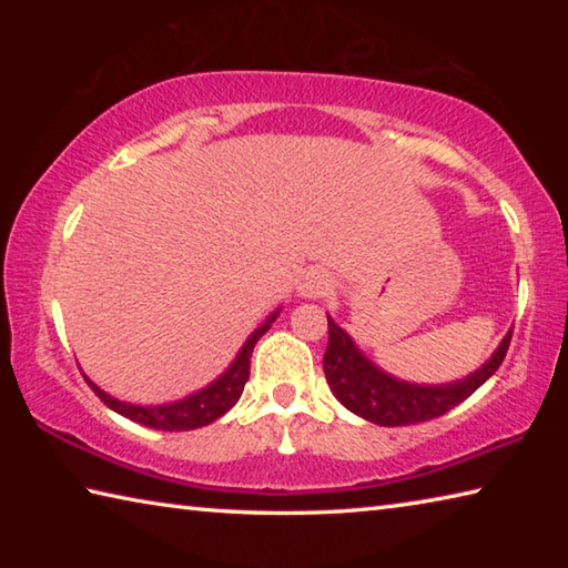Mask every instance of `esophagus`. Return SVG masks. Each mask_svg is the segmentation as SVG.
<instances>
[{"label":"esophagus","mask_w":568,"mask_h":568,"mask_svg":"<svg viewBox=\"0 0 568 568\" xmlns=\"http://www.w3.org/2000/svg\"><path fill=\"white\" fill-rule=\"evenodd\" d=\"M331 291V277L323 271H311L303 275L301 285H297V295L303 297H323Z\"/></svg>","instance_id":"obj_1"}]
</instances>
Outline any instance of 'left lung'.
Instances as JSON below:
<instances>
[{"mask_svg":"<svg viewBox=\"0 0 568 568\" xmlns=\"http://www.w3.org/2000/svg\"><path fill=\"white\" fill-rule=\"evenodd\" d=\"M508 343H511V333H506L491 361H486L464 381L446 383V386H416V383L383 373L355 348L351 335L328 318V348L323 355V371L333 396L355 416L376 426H410V423L444 416L484 386L504 363Z\"/></svg>","mask_w":568,"mask_h":568,"instance_id":"8db88e82","label":"left lung"}]
</instances>
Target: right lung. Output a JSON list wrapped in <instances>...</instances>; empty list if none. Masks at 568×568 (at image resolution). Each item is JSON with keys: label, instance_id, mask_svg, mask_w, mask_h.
I'll return each mask as SVG.
<instances>
[{"label": "right lung", "instance_id": "add662e5", "mask_svg": "<svg viewBox=\"0 0 568 568\" xmlns=\"http://www.w3.org/2000/svg\"><path fill=\"white\" fill-rule=\"evenodd\" d=\"M277 313L281 311H275L271 318L261 325V328L250 335L243 348H240L237 358L230 363V368L223 373V376L210 383L207 388L192 393V396L182 398V400L165 403V406H134V403H124V400L108 396V393L94 386L88 376H84V381L90 383V388L98 393L104 406L112 408L114 413H120V416H124V418L140 423V426L158 428V430L203 428V426H207V423L217 420L223 413L233 408L237 398L243 396V388L250 378V358H253L255 343L263 338L267 328H271V323L277 318Z\"/></svg>", "mask_w": 568, "mask_h": 568}]
</instances>
